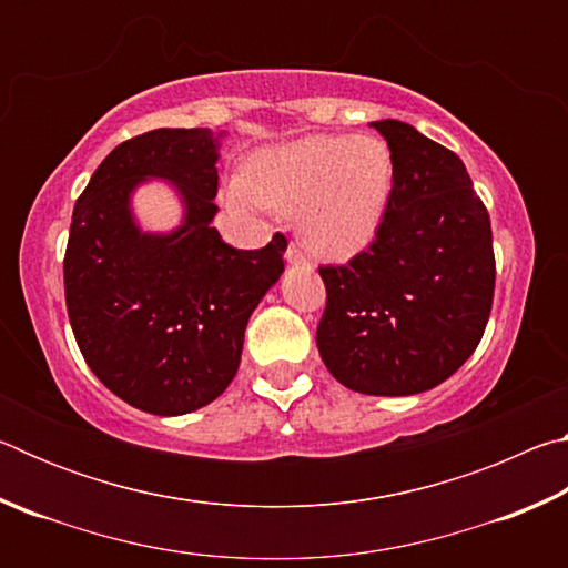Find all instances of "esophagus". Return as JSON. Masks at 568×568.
Instances as JSON below:
<instances>
[{"instance_id":"esophagus-1","label":"esophagus","mask_w":568,"mask_h":568,"mask_svg":"<svg viewBox=\"0 0 568 568\" xmlns=\"http://www.w3.org/2000/svg\"><path fill=\"white\" fill-rule=\"evenodd\" d=\"M285 261L291 263V265H305V267H311V261H307L305 253H303V247L297 245V243L287 245V250H285Z\"/></svg>"}]
</instances>
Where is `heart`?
I'll return each mask as SVG.
<instances>
[{"mask_svg": "<svg viewBox=\"0 0 568 568\" xmlns=\"http://www.w3.org/2000/svg\"><path fill=\"white\" fill-rule=\"evenodd\" d=\"M390 190L393 155L376 134H311L255 155L250 178L227 180L225 203L297 213L313 253L348 261L378 235Z\"/></svg>", "mask_w": 568, "mask_h": 568, "instance_id": "b5f03b06", "label": "heart"}]
</instances>
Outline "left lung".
<instances>
[{
	"label": "left lung",
	"mask_w": 568,
	"mask_h": 568,
	"mask_svg": "<svg viewBox=\"0 0 568 568\" xmlns=\"http://www.w3.org/2000/svg\"><path fill=\"white\" fill-rule=\"evenodd\" d=\"M393 155L378 235L348 265H325L315 333L345 388L416 396L454 376L484 338L494 303L491 220L456 152L400 120L371 122Z\"/></svg>",
	"instance_id": "obj_1"
}]
</instances>
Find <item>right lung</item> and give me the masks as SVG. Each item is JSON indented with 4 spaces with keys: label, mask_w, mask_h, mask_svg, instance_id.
<instances>
[{
    "label": "right lung",
    "mask_w": 568,
    "mask_h": 568,
    "mask_svg": "<svg viewBox=\"0 0 568 568\" xmlns=\"http://www.w3.org/2000/svg\"><path fill=\"white\" fill-rule=\"evenodd\" d=\"M225 132L152 130L114 148L77 200L64 297L84 361L114 396L155 416L213 403L235 378L247 321L283 275L285 237L227 245L213 227ZM176 187L183 223L145 234L131 195L142 181Z\"/></svg>",
    "instance_id": "add662e5"
}]
</instances>
